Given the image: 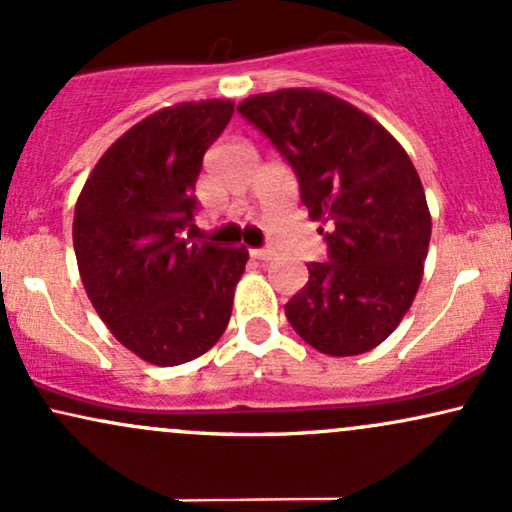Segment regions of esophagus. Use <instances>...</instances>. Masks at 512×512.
I'll return each instance as SVG.
<instances>
[{"label": "esophagus", "instance_id": "esophagus-1", "mask_svg": "<svg viewBox=\"0 0 512 512\" xmlns=\"http://www.w3.org/2000/svg\"><path fill=\"white\" fill-rule=\"evenodd\" d=\"M250 255L255 257V260H272L274 250H269V248H255V250H250Z\"/></svg>", "mask_w": 512, "mask_h": 512}]
</instances>
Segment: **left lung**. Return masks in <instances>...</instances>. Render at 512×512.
Here are the masks:
<instances>
[{
	"mask_svg": "<svg viewBox=\"0 0 512 512\" xmlns=\"http://www.w3.org/2000/svg\"><path fill=\"white\" fill-rule=\"evenodd\" d=\"M238 113L293 168L310 219L330 226V262H310L286 303L291 327L327 356L366 354L397 330L424 276L431 211L414 163L380 122L317 88L250 96Z\"/></svg>",
	"mask_w": 512,
	"mask_h": 512,
	"instance_id": "1",
	"label": "left lung"
}]
</instances>
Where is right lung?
<instances>
[{
    "label": "right lung",
    "mask_w": 512,
    "mask_h": 512,
    "mask_svg": "<svg viewBox=\"0 0 512 512\" xmlns=\"http://www.w3.org/2000/svg\"><path fill=\"white\" fill-rule=\"evenodd\" d=\"M233 101H190L144 117L110 146L74 209V252L93 308L132 354L180 366L231 320L248 250L190 243L204 151Z\"/></svg>",
    "instance_id": "1"
}]
</instances>
